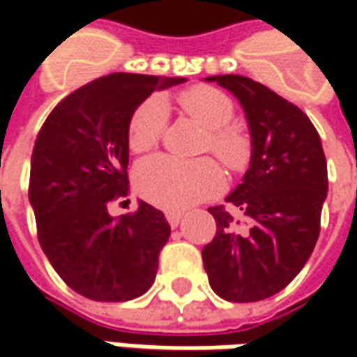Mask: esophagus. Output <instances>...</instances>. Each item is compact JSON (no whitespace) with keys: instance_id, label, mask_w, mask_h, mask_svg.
<instances>
[{"instance_id":"34e87169","label":"esophagus","mask_w":357,"mask_h":357,"mask_svg":"<svg viewBox=\"0 0 357 357\" xmlns=\"http://www.w3.org/2000/svg\"><path fill=\"white\" fill-rule=\"evenodd\" d=\"M165 216H167V220H169V225H171L172 228L178 227V225H181V218H183V214L176 213V211H167Z\"/></svg>"}]
</instances>
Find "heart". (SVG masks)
I'll return each mask as SVG.
<instances>
[{
	"label": "heart",
	"mask_w": 357,
	"mask_h": 357,
	"mask_svg": "<svg viewBox=\"0 0 357 357\" xmlns=\"http://www.w3.org/2000/svg\"><path fill=\"white\" fill-rule=\"evenodd\" d=\"M181 111L200 129L204 139L200 151H211L230 171H238L248 158V135L238 123H232L234 103L227 93L208 85L183 91L176 99ZM167 127L165 103L151 99L130 117L127 144L130 153L141 155L155 149ZM139 195L160 208H186L214 195L222 186V172L213 158L178 160L157 155L143 160L135 171Z\"/></svg>",
	"instance_id": "obj_1"
}]
</instances>
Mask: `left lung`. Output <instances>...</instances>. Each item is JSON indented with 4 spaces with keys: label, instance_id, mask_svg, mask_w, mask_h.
Instances as JSON below:
<instances>
[{
    "label": "left lung",
    "instance_id": "left-lung-1",
    "mask_svg": "<svg viewBox=\"0 0 357 357\" xmlns=\"http://www.w3.org/2000/svg\"><path fill=\"white\" fill-rule=\"evenodd\" d=\"M242 105L250 139V167L220 206L202 262L216 294L258 302L278 294L308 262L320 236L328 192L322 141L308 115L266 85L242 75L206 77ZM239 218H236V214Z\"/></svg>",
    "mask_w": 357,
    "mask_h": 357
}]
</instances>
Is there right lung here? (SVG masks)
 <instances>
[{
    "mask_svg": "<svg viewBox=\"0 0 357 357\" xmlns=\"http://www.w3.org/2000/svg\"><path fill=\"white\" fill-rule=\"evenodd\" d=\"M186 79L139 73L99 77L67 95L37 135L29 202L37 236L61 280L97 302H127L155 282L171 236L165 214L139 202L113 218L109 204L129 195L127 130L155 89Z\"/></svg>",
    "mask_w": 357,
    "mask_h": 357,
    "instance_id": "1",
    "label": "right lung"
}]
</instances>
